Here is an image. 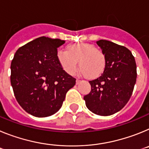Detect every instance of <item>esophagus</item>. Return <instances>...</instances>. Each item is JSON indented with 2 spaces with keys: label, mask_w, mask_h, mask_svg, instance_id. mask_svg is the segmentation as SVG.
Listing matches in <instances>:
<instances>
[{
  "label": "esophagus",
  "mask_w": 149,
  "mask_h": 149,
  "mask_svg": "<svg viewBox=\"0 0 149 149\" xmlns=\"http://www.w3.org/2000/svg\"><path fill=\"white\" fill-rule=\"evenodd\" d=\"M81 82V80H79V79H77V80H76V84H79Z\"/></svg>",
  "instance_id": "obj_1"
}]
</instances>
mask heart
<instances>
[{
    "label": "heart",
    "instance_id": "1",
    "mask_svg": "<svg viewBox=\"0 0 149 149\" xmlns=\"http://www.w3.org/2000/svg\"><path fill=\"white\" fill-rule=\"evenodd\" d=\"M57 60L63 70L69 74H75L77 62L81 72L89 79L99 77L107 65L106 56L101 50L88 43H75L68 45L66 52L59 51Z\"/></svg>",
    "mask_w": 149,
    "mask_h": 149
}]
</instances>
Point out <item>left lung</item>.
I'll return each instance as SVG.
<instances>
[{
  "label": "left lung",
  "mask_w": 149,
  "mask_h": 149,
  "mask_svg": "<svg viewBox=\"0 0 149 149\" xmlns=\"http://www.w3.org/2000/svg\"><path fill=\"white\" fill-rule=\"evenodd\" d=\"M97 45L106 56L107 65L98 78L89 81L90 93L84 95L87 108L99 116H110L125 106L136 80V65L131 51L107 40Z\"/></svg>",
  "instance_id": "left-lung-1"
}]
</instances>
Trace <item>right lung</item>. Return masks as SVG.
<instances>
[{
    "label": "right lung",
    "mask_w": 149,
    "mask_h": 149,
    "mask_svg": "<svg viewBox=\"0 0 149 149\" xmlns=\"http://www.w3.org/2000/svg\"><path fill=\"white\" fill-rule=\"evenodd\" d=\"M65 43L42 36L18 48L11 63L10 81L18 103L30 115L47 117L61 108L76 79L63 70L57 48Z\"/></svg>",
    "instance_id": "right-lung-1"
}]
</instances>
